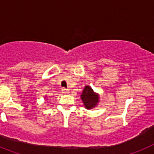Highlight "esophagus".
<instances>
[{"instance_id": "obj_1", "label": "esophagus", "mask_w": 154, "mask_h": 154, "mask_svg": "<svg viewBox=\"0 0 154 154\" xmlns=\"http://www.w3.org/2000/svg\"><path fill=\"white\" fill-rule=\"evenodd\" d=\"M62 92L63 93V94H67V93H69V90L68 89H66V88H63L62 89Z\"/></svg>"}]
</instances>
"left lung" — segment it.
<instances>
[{"mask_svg":"<svg viewBox=\"0 0 154 154\" xmlns=\"http://www.w3.org/2000/svg\"><path fill=\"white\" fill-rule=\"evenodd\" d=\"M81 98L82 99V102H83L85 108L88 109L95 108L98 105L99 101V94L95 93L93 91V89L88 85L85 86V88H84Z\"/></svg>","mask_w":154,"mask_h":154,"instance_id":"1","label":"left lung"}]
</instances>
